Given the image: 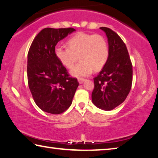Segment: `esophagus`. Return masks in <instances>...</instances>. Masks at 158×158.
<instances>
[{
    "mask_svg": "<svg viewBox=\"0 0 158 158\" xmlns=\"http://www.w3.org/2000/svg\"><path fill=\"white\" fill-rule=\"evenodd\" d=\"M84 81H85L84 79H78V81H79V84H82V83L84 82Z\"/></svg>",
    "mask_w": 158,
    "mask_h": 158,
    "instance_id": "obj_1",
    "label": "esophagus"
}]
</instances>
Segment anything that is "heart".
<instances>
[{
	"label": "heart",
	"mask_w": 158,
	"mask_h": 158,
	"mask_svg": "<svg viewBox=\"0 0 158 158\" xmlns=\"http://www.w3.org/2000/svg\"><path fill=\"white\" fill-rule=\"evenodd\" d=\"M69 48L57 47L55 54L66 68L70 69L79 57L81 61L71 69L77 78L89 76L103 68L109 58V47L105 37L99 35L80 33L68 41Z\"/></svg>",
	"instance_id": "1"
}]
</instances>
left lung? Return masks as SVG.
Listing matches in <instances>:
<instances>
[{"instance_id":"obj_1","label":"left lung","mask_w":158,"mask_h":158,"mask_svg":"<svg viewBox=\"0 0 158 158\" xmlns=\"http://www.w3.org/2000/svg\"><path fill=\"white\" fill-rule=\"evenodd\" d=\"M106 33L109 58L94 79L92 102L97 107L110 111L123 102L132 83V65L127 47L118 35L110 28L100 27Z\"/></svg>"}]
</instances>
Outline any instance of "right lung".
<instances>
[{
	"label": "right lung",
	"mask_w": 158,
	"mask_h": 158,
	"mask_svg": "<svg viewBox=\"0 0 158 158\" xmlns=\"http://www.w3.org/2000/svg\"><path fill=\"white\" fill-rule=\"evenodd\" d=\"M74 31L73 28L42 29L28 51L29 89L37 106L47 113L59 114L66 111L79 85L77 79L69 77L55 54L58 42Z\"/></svg>",
	"instance_id": "obj_1"
}]
</instances>
